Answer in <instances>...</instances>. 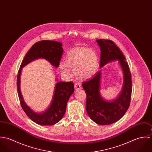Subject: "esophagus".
Masks as SVG:
<instances>
[{
    "instance_id": "obj_1",
    "label": "esophagus",
    "mask_w": 152,
    "mask_h": 152,
    "mask_svg": "<svg viewBox=\"0 0 152 152\" xmlns=\"http://www.w3.org/2000/svg\"><path fill=\"white\" fill-rule=\"evenodd\" d=\"M74 88H75V90H78V89H81V84L80 83H75L74 84Z\"/></svg>"
}]
</instances>
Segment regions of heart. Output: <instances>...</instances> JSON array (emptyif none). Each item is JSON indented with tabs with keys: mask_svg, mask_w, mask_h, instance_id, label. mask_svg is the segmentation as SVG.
Here are the masks:
<instances>
[{
	"mask_svg": "<svg viewBox=\"0 0 152 152\" xmlns=\"http://www.w3.org/2000/svg\"><path fill=\"white\" fill-rule=\"evenodd\" d=\"M65 64L60 65L61 71L69 74V68L74 69L76 77L87 79L92 76L96 69L98 59L95 51L84 47H77L69 51L65 55Z\"/></svg>",
	"mask_w": 152,
	"mask_h": 152,
	"instance_id": "heart-1",
	"label": "heart"
}]
</instances>
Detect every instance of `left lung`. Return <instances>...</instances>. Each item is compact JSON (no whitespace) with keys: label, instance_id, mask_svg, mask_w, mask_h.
<instances>
[{"label":"left lung","instance_id":"1","mask_svg":"<svg viewBox=\"0 0 152 152\" xmlns=\"http://www.w3.org/2000/svg\"><path fill=\"white\" fill-rule=\"evenodd\" d=\"M96 42L101 48V68L110 61L118 60L124 78L122 91L119 96L113 101L104 100L99 94L101 71L83 83V88L87 94L86 110L88 115L97 124L105 125L119 120L129 107L132 89L131 74L125 56L113 42L98 39Z\"/></svg>","mask_w":152,"mask_h":152}]
</instances>
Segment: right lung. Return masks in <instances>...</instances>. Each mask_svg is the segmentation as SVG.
Returning a JSON list of instances; mask_svg holds the SVG:
<instances>
[{"mask_svg":"<svg viewBox=\"0 0 152 152\" xmlns=\"http://www.w3.org/2000/svg\"><path fill=\"white\" fill-rule=\"evenodd\" d=\"M61 46L62 44L56 41L42 40L36 43L25 55L18 71L17 88L21 107L31 120L40 125H53L63 118L65 114L67 102L74 91V83L72 81L58 82L56 85L51 105L45 112L37 113L30 108L23 99L20 89L22 68L39 58H44L53 66L58 67L63 53Z\"/></svg>","mask_w":152,"mask_h":152,"instance_id":"right-lung-1","label":"right lung"}]
</instances>
